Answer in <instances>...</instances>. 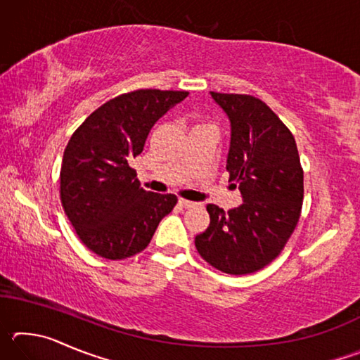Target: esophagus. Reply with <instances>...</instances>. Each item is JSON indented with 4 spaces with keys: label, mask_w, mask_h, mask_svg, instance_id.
Listing matches in <instances>:
<instances>
[{
    "label": "esophagus",
    "mask_w": 360,
    "mask_h": 360,
    "mask_svg": "<svg viewBox=\"0 0 360 360\" xmlns=\"http://www.w3.org/2000/svg\"><path fill=\"white\" fill-rule=\"evenodd\" d=\"M179 205L182 206V208H193V206L197 205V203L188 202V200H184V198H179Z\"/></svg>",
    "instance_id": "1"
}]
</instances>
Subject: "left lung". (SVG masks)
I'll list each match as a JSON object with an SVG mask.
<instances>
[{
	"mask_svg": "<svg viewBox=\"0 0 360 360\" xmlns=\"http://www.w3.org/2000/svg\"><path fill=\"white\" fill-rule=\"evenodd\" d=\"M210 95L230 122L225 168L243 203L229 212L206 206L210 227L195 236V248L217 270L248 275L270 264L295 229L303 203L300 157L292 133L264 101Z\"/></svg>",
	"mask_w": 360,
	"mask_h": 360,
	"instance_id": "obj_1",
	"label": "left lung"
}]
</instances>
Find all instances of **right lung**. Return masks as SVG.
I'll use <instances>...</instances> for the list:
<instances>
[{"instance_id": "add662e5", "label": "right lung", "mask_w": 360, "mask_h": 360, "mask_svg": "<svg viewBox=\"0 0 360 360\" xmlns=\"http://www.w3.org/2000/svg\"><path fill=\"white\" fill-rule=\"evenodd\" d=\"M188 92L136 90L109 100L82 122L66 146L60 195L81 241L109 260L141 252L178 197L148 192L130 167L155 122Z\"/></svg>"}]
</instances>
